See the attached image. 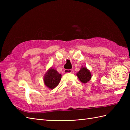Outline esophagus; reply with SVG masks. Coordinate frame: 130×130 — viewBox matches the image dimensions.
Returning <instances> with one entry per match:
<instances>
[{
	"label": "esophagus",
	"mask_w": 130,
	"mask_h": 130,
	"mask_svg": "<svg viewBox=\"0 0 130 130\" xmlns=\"http://www.w3.org/2000/svg\"><path fill=\"white\" fill-rule=\"evenodd\" d=\"M63 71H64V73L67 74V73H71L72 72V70L70 69H65Z\"/></svg>",
	"instance_id": "34e87169"
}]
</instances>
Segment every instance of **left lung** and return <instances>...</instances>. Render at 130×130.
<instances>
[{"label":"left lung","instance_id":"1","mask_svg":"<svg viewBox=\"0 0 130 130\" xmlns=\"http://www.w3.org/2000/svg\"><path fill=\"white\" fill-rule=\"evenodd\" d=\"M76 75L78 76L79 79L83 83H87L92 78V75H91L90 71L88 70L86 68L82 67L79 72L77 73Z\"/></svg>","mask_w":130,"mask_h":130}]
</instances>
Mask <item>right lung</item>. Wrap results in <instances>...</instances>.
Segmentation results:
<instances>
[{"label": "right lung", "mask_w": 130, "mask_h": 130, "mask_svg": "<svg viewBox=\"0 0 130 130\" xmlns=\"http://www.w3.org/2000/svg\"><path fill=\"white\" fill-rule=\"evenodd\" d=\"M61 79V75L52 68L48 70L44 77V83L48 88L53 89L57 86Z\"/></svg>", "instance_id": "obj_1"}]
</instances>
